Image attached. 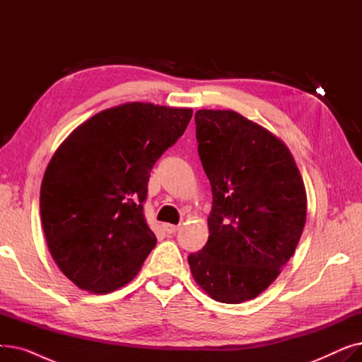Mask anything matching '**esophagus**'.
<instances>
[{
  "label": "esophagus",
  "mask_w": 362,
  "mask_h": 362,
  "mask_svg": "<svg viewBox=\"0 0 362 362\" xmlns=\"http://www.w3.org/2000/svg\"><path fill=\"white\" fill-rule=\"evenodd\" d=\"M164 230L168 233V235H175L177 230H179V226H175V224H164Z\"/></svg>",
  "instance_id": "obj_1"
}]
</instances>
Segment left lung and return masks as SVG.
<instances>
[{
	"label": "left lung",
	"mask_w": 362,
	"mask_h": 362,
	"mask_svg": "<svg viewBox=\"0 0 362 362\" xmlns=\"http://www.w3.org/2000/svg\"><path fill=\"white\" fill-rule=\"evenodd\" d=\"M198 154L211 183L210 236L187 257L214 300L257 298L295 254L307 220V192L288 146L232 110L195 112Z\"/></svg>",
	"instance_id": "1"
}]
</instances>
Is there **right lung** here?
I'll use <instances>...</instances> for the list:
<instances>
[{
    "mask_svg": "<svg viewBox=\"0 0 362 362\" xmlns=\"http://www.w3.org/2000/svg\"><path fill=\"white\" fill-rule=\"evenodd\" d=\"M192 112L127 103L95 114L55 151L41 185V220L52 259L78 288L116 291L154 250L144 216L149 173Z\"/></svg>",
    "mask_w": 362,
    "mask_h": 362,
    "instance_id": "add662e5",
    "label": "right lung"
}]
</instances>
